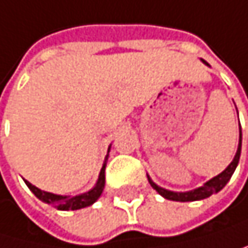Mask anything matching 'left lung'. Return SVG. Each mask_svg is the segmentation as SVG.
I'll return each instance as SVG.
<instances>
[{
	"instance_id": "1",
	"label": "left lung",
	"mask_w": 248,
	"mask_h": 248,
	"mask_svg": "<svg viewBox=\"0 0 248 248\" xmlns=\"http://www.w3.org/2000/svg\"><path fill=\"white\" fill-rule=\"evenodd\" d=\"M204 64H207L204 60H202ZM209 66V64H207ZM238 113V111H237ZM241 141H243V135H241V126H240V140H238V148H237V153L234 155V160L228 165V168L220 172L219 175H216L215 178L209 179L206 184H203L202 186L196 188V189H191V191H185V192H176V191H170V189H166V188H162L158 186L155 182H153V179L147 175L148 178V182L150 185L160 194L162 197L168 199V200H173V202H197V200H203V199H207L210 197L212 194H216L219 192L226 184L228 181L231 179L232 173L235 172L237 166H238V162H240V154H241Z\"/></svg>"
}]
</instances>
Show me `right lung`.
I'll return each instance as SVG.
<instances>
[{"mask_svg": "<svg viewBox=\"0 0 248 248\" xmlns=\"http://www.w3.org/2000/svg\"><path fill=\"white\" fill-rule=\"evenodd\" d=\"M110 147H108V151H110ZM107 158H108V153L106 155V160H104L103 168L100 170L97 184L90 191H86L83 194H79V196H59V194H52V192H46V191L39 189L38 186L32 185L26 179H25V182L29 186V189L35 194V196L41 202H44V203H46L49 206H54L59 210H79V209H83V207H88V206L94 204L100 199L101 194H103V189H104V185H106V175H104V172H106Z\"/></svg>", "mask_w": 248, "mask_h": 248, "instance_id": "obj_1", "label": "right lung"}]
</instances>
